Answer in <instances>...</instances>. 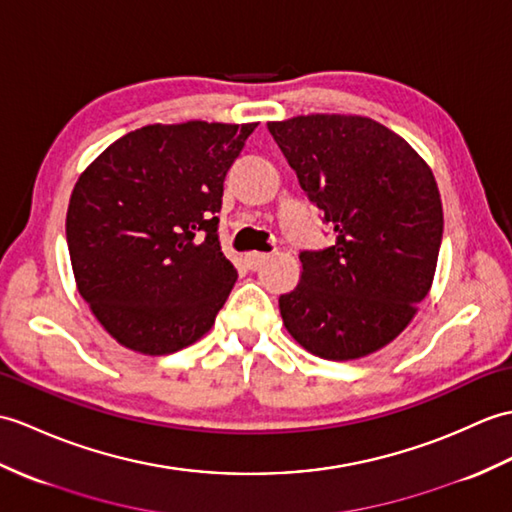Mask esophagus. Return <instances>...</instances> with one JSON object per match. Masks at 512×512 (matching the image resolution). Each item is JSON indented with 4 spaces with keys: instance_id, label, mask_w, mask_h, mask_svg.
Listing matches in <instances>:
<instances>
[{
    "instance_id": "1",
    "label": "esophagus",
    "mask_w": 512,
    "mask_h": 512,
    "mask_svg": "<svg viewBox=\"0 0 512 512\" xmlns=\"http://www.w3.org/2000/svg\"><path fill=\"white\" fill-rule=\"evenodd\" d=\"M268 257H270L268 253H257V251L255 253H246V264L251 266V268H257V266L264 264Z\"/></svg>"
}]
</instances>
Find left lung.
Masks as SVG:
<instances>
[{"instance_id": "left-lung-1", "label": "left lung", "mask_w": 512, "mask_h": 512, "mask_svg": "<svg viewBox=\"0 0 512 512\" xmlns=\"http://www.w3.org/2000/svg\"><path fill=\"white\" fill-rule=\"evenodd\" d=\"M270 135L336 242L299 255L279 296L285 329L325 360H358L395 340L432 288L443 205L432 170L390 128L360 115H299Z\"/></svg>"}]
</instances>
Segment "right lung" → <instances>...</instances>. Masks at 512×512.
I'll list each match as a JSON object with an SVG mask.
<instances>
[{"label": "right lung", "mask_w": 512, "mask_h": 512, "mask_svg": "<svg viewBox=\"0 0 512 512\" xmlns=\"http://www.w3.org/2000/svg\"><path fill=\"white\" fill-rule=\"evenodd\" d=\"M257 124H152L80 174L67 209L76 285L109 334L146 355L207 334L237 279L218 240L224 176Z\"/></svg>", "instance_id": "right-lung-1"}]
</instances>
